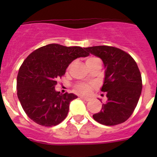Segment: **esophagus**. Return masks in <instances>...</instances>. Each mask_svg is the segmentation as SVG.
I'll use <instances>...</instances> for the list:
<instances>
[{
	"instance_id": "34e87169",
	"label": "esophagus",
	"mask_w": 157,
	"mask_h": 157,
	"mask_svg": "<svg viewBox=\"0 0 157 157\" xmlns=\"http://www.w3.org/2000/svg\"><path fill=\"white\" fill-rule=\"evenodd\" d=\"M80 98H81L82 99L85 100V101H90V98H88V97H85V96H80Z\"/></svg>"
}]
</instances>
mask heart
I'll return each mask as SVG.
<instances>
[{"mask_svg": "<svg viewBox=\"0 0 157 157\" xmlns=\"http://www.w3.org/2000/svg\"><path fill=\"white\" fill-rule=\"evenodd\" d=\"M97 59H99L97 57L91 56V57L87 58L86 60V63L87 65L89 64V63L95 61ZM77 90L79 91V92L82 93V94H88V93L91 90V85H89V84H79V85L77 86Z\"/></svg>", "mask_w": 157, "mask_h": 157, "instance_id": "b5f03b06", "label": "heart"}]
</instances>
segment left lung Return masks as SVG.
<instances>
[{"label": "left lung", "instance_id": "left-lung-1", "mask_svg": "<svg viewBox=\"0 0 157 157\" xmlns=\"http://www.w3.org/2000/svg\"><path fill=\"white\" fill-rule=\"evenodd\" d=\"M85 49L101 58L105 68L101 90L106 93L108 100L93 117L106 126L125 122L132 115L141 94L142 82L138 65L130 55L115 47L99 45Z\"/></svg>", "mask_w": 157, "mask_h": 157}]
</instances>
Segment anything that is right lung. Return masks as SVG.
<instances>
[{
  "mask_svg": "<svg viewBox=\"0 0 157 157\" xmlns=\"http://www.w3.org/2000/svg\"><path fill=\"white\" fill-rule=\"evenodd\" d=\"M89 55L79 46L49 44L27 56L18 73L17 96L30 120L45 127L56 126L64 120L71 101L78 97L59 94L55 86L73 60Z\"/></svg>",
  "mask_w": 157,
  "mask_h": 157,
  "instance_id": "1",
  "label": "right lung"
}]
</instances>
